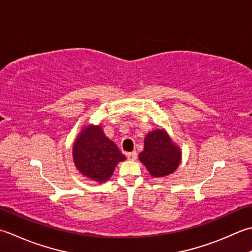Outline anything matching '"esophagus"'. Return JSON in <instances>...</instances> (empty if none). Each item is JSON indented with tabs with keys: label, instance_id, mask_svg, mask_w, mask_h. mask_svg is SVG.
<instances>
[{
	"label": "esophagus",
	"instance_id": "obj_1",
	"mask_svg": "<svg viewBox=\"0 0 252 252\" xmlns=\"http://www.w3.org/2000/svg\"><path fill=\"white\" fill-rule=\"evenodd\" d=\"M137 157H138V155H137V152H136V151H132V152L127 153V158H128V160H131V161H133V160H136Z\"/></svg>",
	"mask_w": 252,
	"mask_h": 252
}]
</instances>
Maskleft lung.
Instances as JSON below:
<instances>
[{
	"label": "left lung",
	"instance_id": "1",
	"mask_svg": "<svg viewBox=\"0 0 252 252\" xmlns=\"http://www.w3.org/2000/svg\"><path fill=\"white\" fill-rule=\"evenodd\" d=\"M139 158L153 177H164L176 171L181 151L165 131L157 129L147 135Z\"/></svg>",
	"mask_w": 252,
	"mask_h": 252
}]
</instances>
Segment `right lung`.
Masks as SVG:
<instances>
[{"label":"right lung","mask_w":252,"mask_h":252,"mask_svg":"<svg viewBox=\"0 0 252 252\" xmlns=\"http://www.w3.org/2000/svg\"><path fill=\"white\" fill-rule=\"evenodd\" d=\"M73 157L79 172L95 182H105L111 177L116 164L125 156L107 138L100 126H89L81 131L73 148Z\"/></svg>","instance_id":"obj_1"}]
</instances>
